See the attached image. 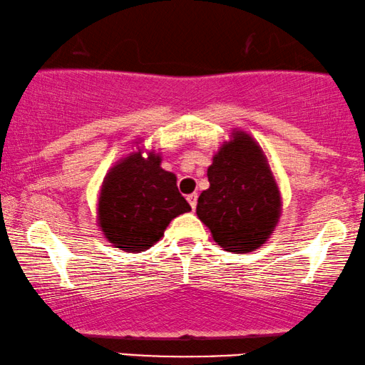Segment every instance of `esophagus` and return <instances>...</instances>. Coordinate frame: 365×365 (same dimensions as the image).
Segmentation results:
<instances>
[{"label":"esophagus","instance_id":"obj_1","mask_svg":"<svg viewBox=\"0 0 365 365\" xmlns=\"http://www.w3.org/2000/svg\"><path fill=\"white\" fill-rule=\"evenodd\" d=\"M187 202H189V206H191V209L194 211V209H196V204H197V194H196V192L189 194V196H187Z\"/></svg>","mask_w":365,"mask_h":365}]
</instances>
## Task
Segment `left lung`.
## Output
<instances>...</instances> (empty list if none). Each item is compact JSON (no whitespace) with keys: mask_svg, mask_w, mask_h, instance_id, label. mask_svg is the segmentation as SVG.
Instances as JSON below:
<instances>
[{"mask_svg":"<svg viewBox=\"0 0 365 365\" xmlns=\"http://www.w3.org/2000/svg\"><path fill=\"white\" fill-rule=\"evenodd\" d=\"M196 214L224 251L247 254L269 241L282 214L277 179L251 133L234 128L207 168Z\"/></svg>","mask_w":365,"mask_h":365,"instance_id":"8db88e82","label":"left lung"}]
</instances>
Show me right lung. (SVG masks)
<instances>
[{
    "mask_svg": "<svg viewBox=\"0 0 365 365\" xmlns=\"http://www.w3.org/2000/svg\"><path fill=\"white\" fill-rule=\"evenodd\" d=\"M143 143L138 138L109 168L96 204V222L106 241L134 254L156 244L174 217L191 211L178 191L176 174L161 168V153L146 151Z\"/></svg>",
    "mask_w": 365,
    "mask_h": 365,
    "instance_id": "right-lung-1",
    "label": "right lung"
}]
</instances>
